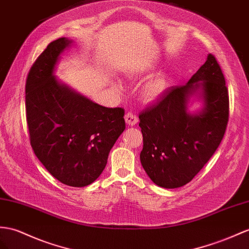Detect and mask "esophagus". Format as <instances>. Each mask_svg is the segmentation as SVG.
Instances as JSON below:
<instances>
[{"mask_svg":"<svg viewBox=\"0 0 249 249\" xmlns=\"http://www.w3.org/2000/svg\"><path fill=\"white\" fill-rule=\"evenodd\" d=\"M125 121H126V123L128 124V125L133 126V125H136V124L138 123L139 119H138V117L136 116L135 113L127 112V113L125 114Z\"/></svg>","mask_w":249,"mask_h":249,"instance_id":"34e87169","label":"esophagus"}]
</instances>
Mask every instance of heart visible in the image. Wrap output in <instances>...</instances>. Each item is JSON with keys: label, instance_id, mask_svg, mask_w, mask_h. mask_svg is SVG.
Wrapping results in <instances>:
<instances>
[{"label": "heart", "instance_id": "b5f03b06", "mask_svg": "<svg viewBox=\"0 0 249 249\" xmlns=\"http://www.w3.org/2000/svg\"><path fill=\"white\" fill-rule=\"evenodd\" d=\"M167 86V80L165 75H158L155 79L149 81L142 90V97L146 101L157 99Z\"/></svg>", "mask_w": 249, "mask_h": 249}]
</instances>
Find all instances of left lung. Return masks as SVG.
I'll return each instance as SVG.
<instances>
[{"label":"left lung","mask_w":249,"mask_h":249,"mask_svg":"<svg viewBox=\"0 0 249 249\" xmlns=\"http://www.w3.org/2000/svg\"><path fill=\"white\" fill-rule=\"evenodd\" d=\"M201 89L204 109L187 110L188 95ZM229 118L224 74L213 54L186 85L170 87L139 114L143 135L140 155L151 181L164 188L184 186L194 179L219 147Z\"/></svg>","instance_id":"obj_1"}]
</instances>
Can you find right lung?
Wrapping results in <instances>:
<instances>
[{"instance_id":"1","label":"right lung","mask_w":249,"mask_h":249,"mask_svg":"<svg viewBox=\"0 0 249 249\" xmlns=\"http://www.w3.org/2000/svg\"><path fill=\"white\" fill-rule=\"evenodd\" d=\"M70 44H48L31 66L25 85L30 145L52 176L68 186L84 187L104 170L109 151L125 129L122 107L100 106L59 84L53 72Z\"/></svg>"}]
</instances>
